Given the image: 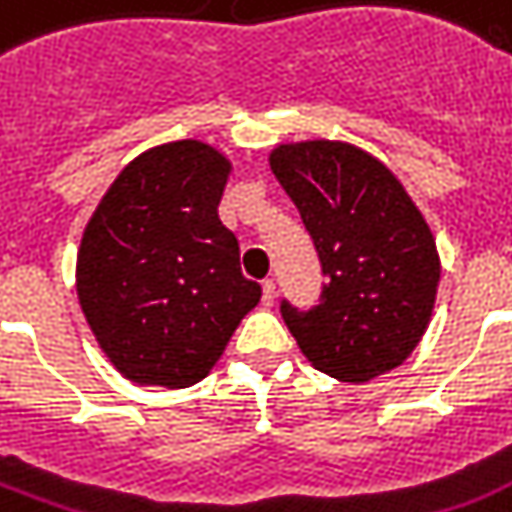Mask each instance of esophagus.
I'll list each match as a JSON object with an SVG mask.
<instances>
[{
	"label": "esophagus",
	"mask_w": 512,
	"mask_h": 512,
	"mask_svg": "<svg viewBox=\"0 0 512 512\" xmlns=\"http://www.w3.org/2000/svg\"><path fill=\"white\" fill-rule=\"evenodd\" d=\"M276 303V281L265 279L263 281V305Z\"/></svg>",
	"instance_id": "esophagus-1"
}]
</instances>
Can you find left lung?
Masks as SVG:
<instances>
[{
    "instance_id": "8db88e82",
    "label": "left lung",
    "mask_w": 512,
    "mask_h": 512,
    "mask_svg": "<svg viewBox=\"0 0 512 512\" xmlns=\"http://www.w3.org/2000/svg\"><path fill=\"white\" fill-rule=\"evenodd\" d=\"M271 170L300 209L319 252V305L281 316L305 358L342 382H366L404 364L436 303V241L404 185L348 143L279 146Z\"/></svg>"
}]
</instances>
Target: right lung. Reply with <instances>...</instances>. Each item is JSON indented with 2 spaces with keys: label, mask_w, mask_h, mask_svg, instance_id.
I'll list each match as a JSON object with an SVG mask.
<instances>
[{
  "label": "right lung",
  "mask_w": 512,
  "mask_h": 512,
  "mask_svg": "<svg viewBox=\"0 0 512 512\" xmlns=\"http://www.w3.org/2000/svg\"><path fill=\"white\" fill-rule=\"evenodd\" d=\"M231 164L199 140L151 148L84 228L76 292L111 364L132 382L188 388L215 366L263 289L241 273L217 215Z\"/></svg>",
  "instance_id": "right-lung-1"
}]
</instances>
